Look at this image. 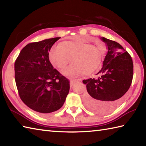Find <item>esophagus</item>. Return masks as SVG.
Instances as JSON below:
<instances>
[{
  "instance_id": "obj_1",
  "label": "esophagus",
  "mask_w": 146,
  "mask_h": 146,
  "mask_svg": "<svg viewBox=\"0 0 146 146\" xmlns=\"http://www.w3.org/2000/svg\"><path fill=\"white\" fill-rule=\"evenodd\" d=\"M78 81H80V80H71L70 82V87H72L76 82H78Z\"/></svg>"
}]
</instances>
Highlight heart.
I'll list each match as a JSON object with an SVG mask.
<instances>
[{
  "label": "heart",
  "instance_id": "obj_1",
  "mask_svg": "<svg viewBox=\"0 0 146 146\" xmlns=\"http://www.w3.org/2000/svg\"><path fill=\"white\" fill-rule=\"evenodd\" d=\"M102 56L99 48L80 39L54 45L49 52L50 62L59 69L66 66L72 57L73 64L62 71L66 75L91 73L101 64Z\"/></svg>",
  "mask_w": 146,
  "mask_h": 146
}]
</instances>
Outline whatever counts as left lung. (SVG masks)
<instances>
[{
    "instance_id": "1",
    "label": "left lung",
    "mask_w": 146,
    "mask_h": 146,
    "mask_svg": "<svg viewBox=\"0 0 146 146\" xmlns=\"http://www.w3.org/2000/svg\"><path fill=\"white\" fill-rule=\"evenodd\" d=\"M108 52L102 62L98 79L84 80L87 94L85 104L88 110L98 114H106L121 103L129 89L133 78V65L132 58L118 42L104 37Z\"/></svg>"
}]
</instances>
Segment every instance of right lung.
<instances>
[{"label":"right lung","instance_id":"obj_1","mask_svg":"<svg viewBox=\"0 0 146 146\" xmlns=\"http://www.w3.org/2000/svg\"><path fill=\"white\" fill-rule=\"evenodd\" d=\"M60 37L27 44L14 63L15 81L22 101L39 115L59 110L69 93L68 80L54 69L48 52Z\"/></svg>","mask_w":146,"mask_h":146}]
</instances>
